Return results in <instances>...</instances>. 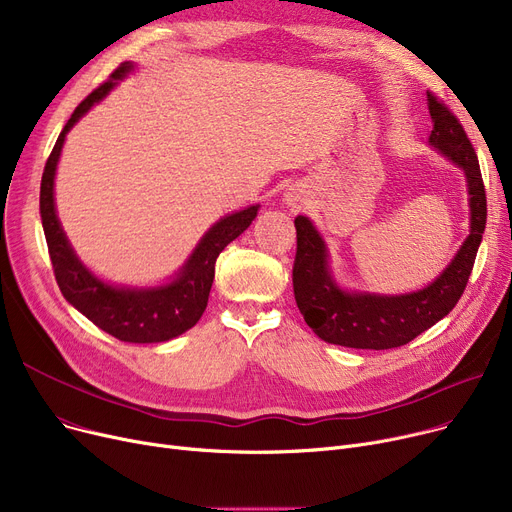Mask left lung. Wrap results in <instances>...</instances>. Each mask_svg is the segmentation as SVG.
Returning <instances> with one entry per match:
<instances>
[{"label": "left lung", "mask_w": 512, "mask_h": 512, "mask_svg": "<svg viewBox=\"0 0 512 512\" xmlns=\"http://www.w3.org/2000/svg\"><path fill=\"white\" fill-rule=\"evenodd\" d=\"M427 107L434 122L429 145L459 166L467 178L469 236L446 270L421 290L405 294L353 292L334 280L328 245L313 222L305 215H297V257L292 267L294 299L307 326L330 344L373 351L402 346L438 324L465 292L486 230V188L475 149L461 122L432 93H427Z\"/></svg>", "instance_id": "obj_1"}]
</instances>
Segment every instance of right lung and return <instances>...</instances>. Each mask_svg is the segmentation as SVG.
<instances>
[{
	"label": "right lung",
	"instance_id": "add662e5",
	"mask_svg": "<svg viewBox=\"0 0 512 512\" xmlns=\"http://www.w3.org/2000/svg\"><path fill=\"white\" fill-rule=\"evenodd\" d=\"M132 70L134 64L124 62L107 83L97 87L76 107L45 164L39 209L53 274H56L64 299L87 319H91L97 328L112 334L114 338L134 344H151L172 340L191 330L201 319L215 276V259L220 257L226 245H230L236 236L251 226V222L257 218L259 205L228 213L215 222L197 242L195 251L184 261L176 276L161 286L134 288L103 282L78 259L58 220L56 199H53V180H56L58 161L70 128Z\"/></svg>",
	"mask_w": 512,
	"mask_h": 512
}]
</instances>
